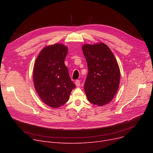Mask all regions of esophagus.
<instances>
[{"label":"esophagus","instance_id":"34e87169","mask_svg":"<svg viewBox=\"0 0 153 153\" xmlns=\"http://www.w3.org/2000/svg\"><path fill=\"white\" fill-rule=\"evenodd\" d=\"M75 84L77 87H80L81 86V82H80L79 80H76L75 82Z\"/></svg>","mask_w":153,"mask_h":153}]
</instances>
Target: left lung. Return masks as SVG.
Here are the masks:
<instances>
[{
	"label": "left lung",
	"instance_id": "1",
	"mask_svg": "<svg viewBox=\"0 0 153 153\" xmlns=\"http://www.w3.org/2000/svg\"><path fill=\"white\" fill-rule=\"evenodd\" d=\"M82 49L88 68L84 84L87 99L94 105H105L114 99L118 89V62L108 46L103 43L85 44Z\"/></svg>",
	"mask_w": 153,
	"mask_h": 153
}]
</instances>
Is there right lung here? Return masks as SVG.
<instances>
[{
	"label": "right lung",
	"instance_id": "1",
	"mask_svg": "<svg viewBox=\"0 0 153 153\" xmlns=\"http://www.w3.org/2000/svg\"><path fill=\"white\" fill-rule=\"evenodd\" d=\"M68 47L54 44L45 47L35 61L33 78L35 90L47 105L56 108L65 104L76 87L64 64Z\"/></svg>",
	"mask_w": 153,
	"mask_h": 153
}]
</instances>
